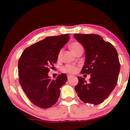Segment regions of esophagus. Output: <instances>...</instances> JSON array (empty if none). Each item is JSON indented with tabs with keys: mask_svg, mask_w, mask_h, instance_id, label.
<instances>
[{
	"mask_svg": "<svg viewBox=\"0 0 130 130\" xmlns=\"http://www.w3.org/2000/svg\"><path fill=\"white\" fill-rule=\"evenodd\" d=\"M72 75H67V78H68V79H70L71 78H72Z\"/></svg>",
	"mask_w": 130,
	"mask_h": 130,
	"instance_id": "obj_1",
	"label": "esophagus"
}]
</instances>
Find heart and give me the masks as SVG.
<instances>
[{
  "label": "heart",
  "mask_w": 130,
  "mask_h": 130,
  "mask_svg": "<svg viewBox=\"0 0 130 130\" xmlns=\"http://www.w3.org/2000/svg\"><path fill=\"white\" fill-rule=\"evenodd\" d=\"M70 47L71 49L72 50L73 52L74 53H76L78 49L82 47V45H81L80 43L78 42H73L70 44ZM62 50L58 52L57 54V60H60L62 58ZM78 67L75 66L74 65H72V64H67V65H65V66H63L62 67V71L63 72L67 73L68 74H74L75 73L78 72Z\"/></svg>",
  "instance_id": "obj_1"
}]
</instances>
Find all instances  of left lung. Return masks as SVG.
<instances>
[{"mask_svg": "<svg viewBox=\"0 0 130 130\" xmlns=\"http://www.w3.org/2000/svg\"><path fill=\"white\" fill-rule=\"evenodd\" d=\"M75 38L85 49L82 74H90L89 82L78 76L75 89L85 103L98 105L109 97L117 83L120 64L118 53L112 44L99 35L75 34Z\"/></svg>", "mask_w": 130, "mask_h": 130, "instance_id": "8db88e82", "label": "left lung"}]
</instances>
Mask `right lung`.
Returning a JSON list of instances; mask_svg holds the SVG:
<instances>
[{
  "instance_id": "add662e5",
  "label": "right lung",
  "mask_w": 130,
  "mask_h": 130,
  "mask_svg": "<svg viewBox=\"0 0 130 130\" xmlns=\"http://www.w3.org/2000/svg\"><path fill=\"white\" fill-rule=\"evenodd\" d=\"M69 39V34L47 37L25 49L19 58L20 83L28 99L40 108L47 109L55 104L60 88L67 81L65 74L51 79L48 73L54 68L58 52Z\"/></svg>"
}]
</instances>
